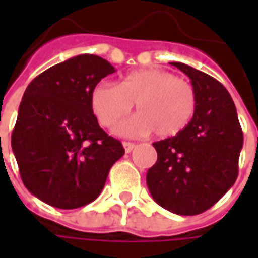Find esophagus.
Segmentation results:
<instances>
[{"mask_svg": "<svg viewBox=\"0 0 258 258\" xmlns=\"http://www.w3.org/2000/svg\"><path fill=\"white\" fill-rule=\"evenodd\" d=\"M123 148L125 153H130L135 148V144H133V142H123Z\"/></svg>", "mask_w": 258, "mask_h": 258, "instance_id": "34e87169", "label": "esophagus"}]
</instances>
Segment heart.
<instances>
[{"label":"heart","mask_w":258,"mask_h":258,"mask_svg":"<svg viewBox=\"0 0 258 258\" xmlns=\"http://www.w3.org/2000/svg\"><path fill=\"white\" fill-rule=\"evenodd\" d=\"M138 114L118 124L120 135L148 134L159 138L182 133L192 121L198 96L189 81L163 69H141L125 74L118 85L99 83L91 91V109L103 127H112L134 106Z\"/></svg>","instance_id":"b5f03b06"}]
</instances>
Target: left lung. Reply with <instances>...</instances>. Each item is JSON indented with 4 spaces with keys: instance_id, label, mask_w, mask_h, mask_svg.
Masks as SVG:
<instances>
[{
    "instance_id": "left-lung-1",
    "label": "left lung",
    "mask_w": 258,
    "mask_h": 258,
    "mask_svg": "<svg viewBox=\"0 0 258 258\" xmlns=\"http://www.w3.org/2000/svg\"><path fill=\"white\" fill-rule=\"evenodd\" d=\"M170 64L190 79L198 106L182 133L153 144L157 162L148 170L146 184L163 209L195 216L210 209L235 184L243 133L232 98L220 81L181 62Z\"/></svg>"
}]
</instances>
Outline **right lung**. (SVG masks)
<instances>
[{
    "mask_svg": "<svg viewBox=\"0 0 258 258\" xmlns=\"http://www.w3.org/2000/svg\"><path fill=\"white\" fill-rule=\"evenodd\" d=\"M114 72L106 59L83 53L27 85L11 141L23 184L44 203L58 209L91 203L124 155L91 109V91Z\"/></svg>",
    "mask_w": 258,
    "mask_h": 258,
    "instance_id": "1",
    "label": "right lung"
}]
</instances>
